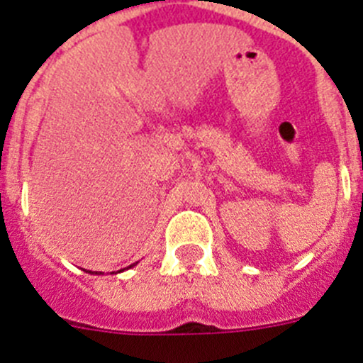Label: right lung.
<instances>
[{"instance_id": "add662e5", "label": "right lung", "mask_w": 363, "mask_h": 363, "mask_svg": "<svg viewBox=\"0 0 363 363\" xmlns=\"http://www.w3.org/2000/svg\"><path fill=\"white\" fill-rule=\"evenodd\" d=\"M130 267H133V265H130ZM96 274H98V272H96Z\"/></svg>"}]
</instances>
